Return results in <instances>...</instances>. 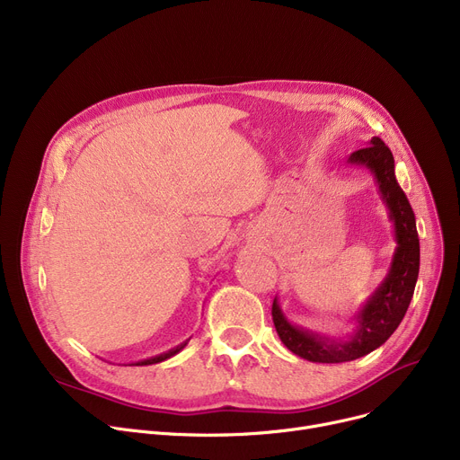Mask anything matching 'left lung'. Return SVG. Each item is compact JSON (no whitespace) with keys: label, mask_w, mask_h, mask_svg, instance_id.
I'll use <instances>...</instances> for the list:
<instances>
[{"label":"left lung","mask_w":460,"mask_h":460,"mask_svg":"<svg viewBox=\"0 0 460 460\" xmlns=\"http://www.w3.org/2000/svg\"><path fill=\"white\" fill-rule=\"evenodd\" d=\"M347 164L366 167L373 174L376 187H379V195L388 208V217L394 223L397 247L386 279L355 314L353 319L357 321V329L345 340L293 325L284 315L275 296L273 323L282 343L293 355L321 364L357 360L381 347L407 314L420 273L416 217L407 195L402 193L395 180V165L390 148L379 137H373L366 148L350 154Z\"/></svg>","instance_id":"obj_1"}]
</instances>
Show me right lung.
I'll list each match as a JSON object with an SVG mask.
<instances>
[{
    "label": "right lung",
    "instance_id": "obj_1",
    "mask_svg": "<svg viewBox=\"0 0 460 460\" xmlns=\"http://www.w3.org/2000/svg\"><path fill=\"white\" fill-rule=\"evenodd\" d=\"M185 345H187V341H183V343L176 345L174 349L167 350V353H161V355H157V357H150V358H146V360H141V362H135V364H129V366H150V364H157V362H164V360H167V358H171V357L178 355V353H180V350H181V349H183Z\"/></svg>",
    "mask_w": 460,
    "mask_h": 460
}]
</instances>
